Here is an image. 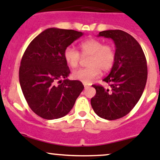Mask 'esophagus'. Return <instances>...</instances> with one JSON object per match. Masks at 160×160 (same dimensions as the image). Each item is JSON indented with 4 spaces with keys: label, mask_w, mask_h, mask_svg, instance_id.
<instances>
[{
    "label": "esophagus",
    "mask_w": 160,
    "mask_h": 160,
    "mask_svg": "<svg viewBox=\"0 0 160 160\" xmlns=\"http://www.w3.org/2000/svg\"><path fill=\"white\" fill-rule=\"evenodd\" d=\"M83 86H84V88H85V89H87V88H89V86H88V84H83Z\"/></svg>",
    "instance_id": "34e87169"
}]
</instances>
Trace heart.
Wrapping results in <instances>:
<instances>
[{"mask_svg": "<svg viewBox=\"0 0 160 160\" xmlns=\"http://www.w3.org/2000/svg\"><path fill=\"white\" fill-rule=\"evenodd\" d=\"M80 49L83 57L90 56L88 61V68L79 69L73 71L72 77L83 83H90L99 77L101 70L108 72L112 68L115 61V50L112 46L104 45L98 39L89 38L80 44ZM64 59L72 68H76L80 64L81 56L74 48H66L64 50Z\"/></svg>", "mask_w": 160, "mask_h": 160, "instance_id": "obj_1", "label": "heart"}]
</instances>
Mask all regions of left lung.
I'll return each instance as SVG.
<instances>
[{"label": "left lung", "mask_w": 160, "mask_h": 160, "mask_svg": "<svg viewBox=\"0 0 160 160\" xmlns=\"http://www.w3.org/2000/svg\"><path fill=\"white\" fill-rule=\"evenodd\" d=\"M98 37L111 38L115 45V61L104 79L110 88L92 85L96 94L90 104L99 117L115 120L128 114L138 103L147 80V63L139 43L122 30L101 32Z\"/></svg>", "instance_id": "1"}]
</instances>
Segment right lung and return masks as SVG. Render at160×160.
Returning a JSON list of instances; mask_svg holds the SVG:
<instances>
[{"label":"right lung","instance_id":"add662e5","mask_svg":"<svg viewBox=\"0 0 160 160\" xmlns=\"http://www.w3.org/2000/svg\"><path fill=\"white\" fill-rule=\"evenodd\" d=\"M83 35L74 30L47 28L31 42L22 56L21 88L30 108L42 118L67 115L84 88L79 80L67 79L70 70L63 56L66 48Z\"/></svg>","mask_w":160,"mask_h":160}]
</instances>
